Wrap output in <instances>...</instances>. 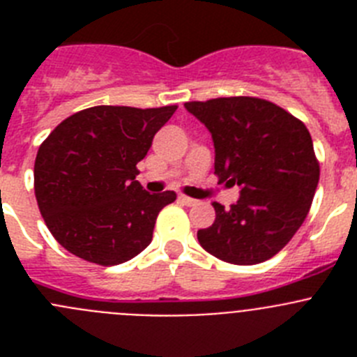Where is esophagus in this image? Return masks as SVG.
Returning <instances> with one entry per match:
<instances>
[{
    "instance_id": "34e87169",
    "label": "esophagus",
    "mask_w": 357,
    "mask_h": 357,
    "mask_svg": "<svg viewBox=\"0 0 357 357\" xmlns=\"http://www.w3.org/2000/svg\"><path fill=\"white\" fill-rule=\"evenodd\" d=\"M178 200H181L182 204H184V206H197V204H198V200H195V198L185 197V195H181V197H178Z\"/></svg>"
}]
</instances>
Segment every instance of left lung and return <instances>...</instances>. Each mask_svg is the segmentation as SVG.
Wrapping results in <instances>:
<instances>
[{"mask_svg":"<svg viewBox=\"0 0 357 357\" xmlns=\"http://www.w3.org/2000/svg\"><path fill=\"white\" fill-rule=\"evenodd\" d=\"M213 135L214 173L241 188L216 220L198 230L202 248L232 264H257L288 245L309 213L320 166L301 119L261 98L184 103Z\"/></svg>","mask_w":357,"mask_h":357,"instance_id":"obj_1","label":"left lung"}]
</instances>
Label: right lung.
I'll return each instance as SVG.
<instances>
[{
	"label": "right lung",
	"instance_id": "1",
	"mask_svg": "<svg viewBox=\"0 0 357 357\" xmlns=\"http://www.w3.org/2000/svg\"><path fill=\"white\" fill-rule=\"evenodd\" d=\"M176 105H98L69 116L39 146L33 166L37 206L53 238L102 266L130 261L150 245L173 191L150 195L135 181L153 135Z\"/></svg>",
	"mask_w": 357,
	"mask_h": 357
}]
</instances>
